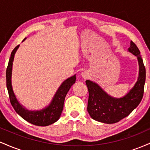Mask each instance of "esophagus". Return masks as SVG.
<instances>
[{
	"label": "esophagus",
	"mask_w": 150,
	"mask_h": 150,
	"mask_svg": "<svg viewBox=\"0 0 150 150\" xmlns=\"http://www.w3.org/2000/svg\"><path fill=\"white\" fill-rule=\"evenodd\" d=\"M81 75H82V77H83L84 79H87L89 77V73L87 71H84L81 73Z\"/></svg>",
	"instance_id": "1"
}]
</instances>
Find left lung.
Segmentation results:
<instances>
[{"mask_svg": "<svg viewBox=\"0 0 150 150\" xmlns=\"http://www.w3.org/2000/svg\"><path fill=\"white\" fill-rule=\"evenodd\" d=\"M128 51L137 58L139 75L135 85L123 97H111L96 82L86 81L89 91L87 111L92 119L108 124L117 123L128 116L142 100L145 83V67L138 48L132 41Z\"/></svg>", "mask_w": 150, "mask_h": 150, "instance_id": "1", "label": "left lung"}]
</instances>
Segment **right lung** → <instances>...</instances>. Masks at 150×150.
Returning a JSON list of instances; mask_svg holds the SVG:
<instances>
[{
	"instance_id": "add662e5",
	"label": "right lung",
	"mask_w": 150,
	"mask_h": 150,
	"mask_svg": "<svg viewBox=\"0 0 150 150\" xmlns=\"http://www.w3.org/2000/svg\"><path fill=\"white\" fill-rule=\"evenodd\" d=\"M25 39L26 38L24 39L22 42H24ZM19 46L20 45L17 46L12 51L6 70V85L9 94L10 103L14 108L15 111L23 119L27 120L29 123L39 126H47L53 124L60 118L63 109L65 96L72 85L75 84L76 80V75L69 77L63 82L53 96L52 100L47 106L40 110H34V111L28 110L19 102L13 92V86H12L13 63L14 61L15 54Z\"/></svg>"
}]
</instances>
